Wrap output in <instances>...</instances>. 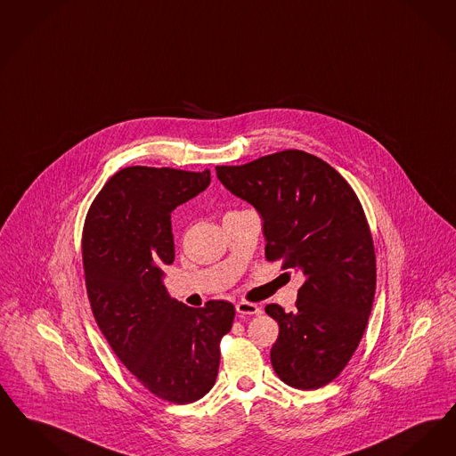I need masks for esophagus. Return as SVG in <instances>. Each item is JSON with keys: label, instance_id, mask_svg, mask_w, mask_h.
<instances>
[{"label": "esophagus", "instance_id": "esophagus-1", "mask_svg": "<svg viewBox=\"0 0 456 456\" xmlns=\"http://www.w3.org/2000/svg\"><path fill=\"white\" fill-rule=\"evenodd\" d=\"M236 310L237 314H239V317H246V315H256V314H261V309H259V305H257V304L246 302V300L237 302Z\"/></svg>", "mask_w": 456, "mask_h": 456}]
</instances>
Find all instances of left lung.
I'll list each match as a JSON object with an SVG mask.
<instances>
[{
    "label": "left lung",
    "mask_w": 456,
    "mask_h": 456,
    "mask_svg": "<svg viewBox=\"0 0 456 456\" xmlns=\"http://www.w3.org/2000/svg\"><path fill=\"white\" fill-rule=\"evenodd\" d=\"M220 183L263 219L268 261L305 276L295 312L266 305L280 334L274 373L314 390L332 382L363 338L377 287V263L363 207L326 161L289 149L240 166H217Z\"/></svg>",
    "instance_id": "left-lung-1"
}]
</instances>
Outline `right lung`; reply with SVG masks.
<instances>
[{"label":"right lung","mask_w":456,"mask_h":456,"mask_svg":"<svg viewBox=\"0 0 456 456\" xmlns=\"http://www.w3.org/2000/svg\"><path fill=\"white\" fill-rule=\"evenodd\" d=\"M210 184V171L130 166L93 200L83 266L93 315L113 353L151 394L173 403L201 399L216 383L220 339L236 309L175 300L161 265L175 261L171 212Z\"/></svg>","instance_id":"right-lung-1"}]
</instances>
